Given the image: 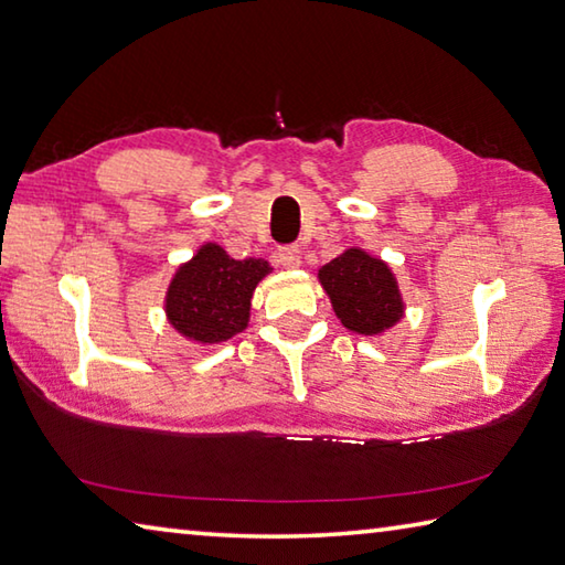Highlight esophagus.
Wrapping results in <instances>:
<instances>
[{"mask_svg": "<svg viewBox=\"0 0 565 565\" xmlns=\"http://www.w3.org/2000/svg\"><path fill=\"white\" fill-rule=\"evenodd\" d=\"M275 255H278V263L282 265V268H297L302 260V253L297 246H280Z\"/></svg>", "mask_w": 565, "mask_h": 565, "instance_id": "esophagus-1", "label": "esophagus"}]
</instances>
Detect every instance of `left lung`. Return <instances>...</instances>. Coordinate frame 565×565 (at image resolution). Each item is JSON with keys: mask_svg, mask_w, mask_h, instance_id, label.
<instances>
[{"mask_svg": "<svg viewBox=\"0 0 565 565\" xmlns=\"http://www.w3.org/2000/svg\"><path fill=\"white\" fill-rule=\"evenodd\" d=\"M337 317L351 332L379 334L398 322L403 302L386 263L351 248L319 270Z\"/></svg>", "mask_w": 565, "mask_h": 565, "instance_id": "left-lung-1", "label": "left lung"}]
</instances>
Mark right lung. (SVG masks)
Instances as JSON below:
<instances>
[{"mask_svg": "<svg viewBox=\"0 0 565 565\" xmlns=\"http://www.w3.org/2000/svg\"><path fill=\"white\" fill-rule=\"evenodd\" d=\"M268 270L260 258L233 260L223 248L204 246L169 285V322L201 344L226 342L248 324L253 290Z\"/></svg>", "mask_w": 565, "mask_h": 565, "instance_id": "1", "label": "right lung"}]
</instances>
